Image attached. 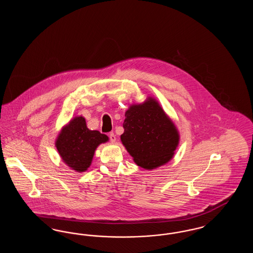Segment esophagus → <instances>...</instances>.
Instances as JSON below:
<instances>
[{
  "label": "esophagus",
  "mask_w": 253,
  "mask_h": 253,
  "mask_svg": "<svg viewBox=\"0 0 253 253\" xmlns=\"http://www.w3.org/2000/svg\"><path fill=\"white\" fill-rule=\"evenodd\" d=\"M109 138H110V141H112V142H116V140H117L116 134L114 132H110L109 133Z\"/></svg>",
  "instance_id": "1"
}]
</instances>
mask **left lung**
<instances>
[{"mask_svg":"<svg viewBox=\"0 0 253 253\" xmlns=\"http://www.w3.org/2000/svg\"><path fill=\"white\" fill-rule=\"evenodd\" d=\"M121 141L134 162L155 169L172 157L179 136L173 123L156 100L132 105L125 114Z\"/></svg>","mask_w":253,"mask_h":253,"instance_id":"left-lung-1","label":"left lung"}]
</instances>
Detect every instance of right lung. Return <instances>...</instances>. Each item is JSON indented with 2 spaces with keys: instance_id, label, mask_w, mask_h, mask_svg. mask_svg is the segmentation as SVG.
I'll return each mask as SVG.
<instances>
[{
  "instance_id": "right-lung-1",
  "label": "right lung",
  "mask_w": 253,
  "mask_h": 253,
  "mask_svg": "<svg viewBox=\"0 0 253 253\" xmlns=\"http://www.w3.org/2000/svg\"><path fill=\"white\" fill-rule=\"evenodd\" d=\"M107 140V135L89 130L84 119L79 117L62 129L56 146L69 167L77 171H84L92 162L96 147Z\"/></svg>"
}]
</instances>
